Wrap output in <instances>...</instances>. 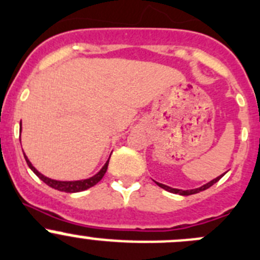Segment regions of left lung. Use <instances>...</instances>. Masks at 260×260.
<instances>
[{
  "label": "left lung",
  "mask_w": 260,
  "mask_h": 260,
  "mask_svg": "<svg viewBox=\"0 0 260 260\" xmlns=\"http://www.w3.org/2000/svg\"><path fill=\"white\" fill-rule=\"evenodd\" d=\"M223 176H224V173L220 174V176H218L217 178L212 179V181L208 182V183H205V185L200 186V187H198V188H192V190H181V188H173V187H171V186H167V185H163V183H159V182H156V185L159 186V187L164 188V190H166V191H168V192L177 193V195H182V196H188V195H193V193L201 192V191H204V190H207V188L212 187V186L214 185V183H217V182L219 181V179L222 178Z\"/></svg>",
  "instance_id": "8db88e82"
}]
</instances>
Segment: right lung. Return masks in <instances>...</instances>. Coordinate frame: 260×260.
<instances>
[{"label":"right lung","instance_id":"obj_1","mask_svg":"<svg viewBox=\"0 0 260 260\" xmlns=\"http://www.w3.org/2000/svg\"><path fill=\"white\" fill-rule=\"evenodd\" d=\"M20 132H21V123H20ZM24 157H25L26 164H28L29 168L35 172V174L38 177V178L42 179L46 185H48L50 187L55 188V190L62 191V192H81V191H84V190H87V188L92 187V186H94L96 183H99V182L101 181V178L104 177V174H105L106 171H108V166H109V160H108V161L104 164L103 168L97 172L94 176L89 177V178L79 179V181H56V179L48 178V177L43 176L41 172H38L37 169L33 167V164L29 161V159L26 157L25 154H24ZM109 159H110V157H109Z\"/></svg>","mask_w":260,"mask_h":260}]
</instances>
